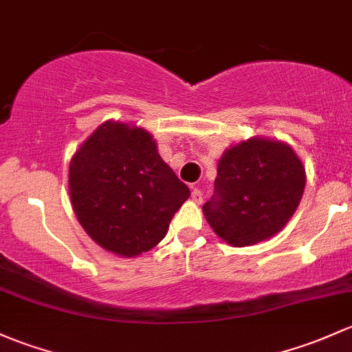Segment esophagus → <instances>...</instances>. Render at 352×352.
I'll use <instances>...</instances> for the list:
<instances>
[{"mask_svg": "<svg viewBox=\"0 0 352 352\" xmlns=\"http://www.w3.org/2000/svg\"><path fill=\"white\" fill-rule=\"evenodd\" d=\"M202 199H204V194H202L201 188H197V187L192 188V201H194V202H202Z\"/></svg>", "mask_w": 352, "mask_h": 352, "instance_id": "1", "label": "esophagus"}]
</instances>
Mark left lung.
I'll use <instances>...</instances> for the list:
<instances>
[{"label":"left lung","instance_id":"left-lung-1","mask_svg":"<svg viewBox=\"0 0 352 352\" xmlns=\"http://www.w3.org/2000/svg\"><path fill=\"white\" fill-rule=\"evenodd\" d=\"M305 188V168L290 146L248 140L217 165L214 195L204 210L214 232L231 246L272 238L294 216Z\"/></svg>","mask_w":352,"mask_h":352}]
</instances>
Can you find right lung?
I'll return each mask as SVG.
<instances>
[{"label": "right lung", "instance_id": "obj_1", "mask_svg": "<svg viewBox=\"0 0 352 352\" xmlns=\"http://www.w3.org/2000/svg\"><path fill=\"white\" fill-rule=\"evenodd\" d=\"M69 192L87 234L120 256L157 246L190 195L150 133L114 121L101 124L76 151Z\"/></svg>", "mask_w": 352, "mask_h": 352}]
</instances>
